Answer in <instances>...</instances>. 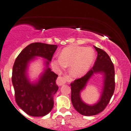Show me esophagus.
<instances>
[{
	"label": "esophagus",
	"mask_w": 131,
	"mask_h": 131,
	"mask_svg": "<svg viewBox=\"0 0 131 131\" xmlns=\"http://www.w3.org/2000/svg\"><path fill=\"white\" fill-rule=\"evenodd\" d=\"M66 82V79L64 77H61V76H59V78H57V84H58L59 86H62Z\"/></svg>",
	"instance_id": "1"
}]
</instances>
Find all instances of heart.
<instances>
[{
  "label": "heart",
  "instance_id": "obj_1",
  "mask_svg": "<svg viewBox=\"0 0 131 131\" xmlns=\"http://www.w3.org/2000/svg\"><path fill=\"white\" fill-rule=\"evenodd\" d=\"M95 59V52L92 48L69 46L62 50L60 58L52 59L51 64L57 71L70 66V74L74 78H79L89 71Z\"/></svg>",
  "mask_w": 131,
  "mask_h": 131
}]
</instances>
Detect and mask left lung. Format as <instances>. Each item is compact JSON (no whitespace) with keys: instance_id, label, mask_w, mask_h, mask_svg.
Segmentation results:
<instances>
[{"instance_id":"obj_1","label":"left lung","mask_w":131,"mask_h":131,"mask_svg":"<svg viewBox=\"0 0 131 131\" xmlns=\"http://www.w3.org/2000/svg\"><path fill=\"white\" fill-rule=\"evenodd\" d=\"M98 53L93 67L87 74L71 83V102L74 108L81 115H95L102 112L110 102L115 90L114 66L108 55L103 50L94 46ZM95 73H101L104 78V86L99 100L93 105L84 103L80 97L89 79Z\"/></svg>"}]
</instances>
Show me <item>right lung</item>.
<instances>
[{
    "instance_id": "obj_1",
    "label": "right lung",
    "mask_w": 131,
    "mask_h": 131,
    "mask_svg": "<svg viewBox=\"0 0 131 131\" xmlns=\"http://www.w3.org/2000/svg\"><path fill=\"white\" fill-rule=\"evenodd\" d=\"M57 45L33 43L25 47L19 54L13 68L12 82L17 105L33 117L48 114L53 106V95L59 87L56 84L58 75L49 67ZM43 58L45 69L39 79L31 82L27 75L29 63L36 57Z\"/></svg>"
}]
</instances>
